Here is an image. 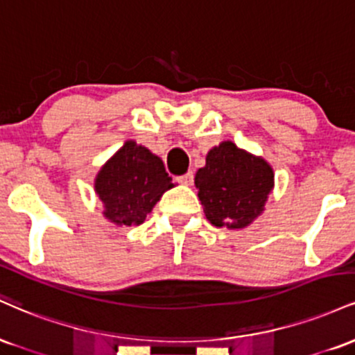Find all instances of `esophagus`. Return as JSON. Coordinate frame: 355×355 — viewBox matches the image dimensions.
Here are the masks:
<instances>
[{
	"label": "esophagus",
	"instance_id": "1",
	"mask_svg": "<svg viewBox=\"0 0 355 355\" xmlns=\"http://www.w3.org/2000/svg\"><path fill=\"white\" fill-rule=\"evenodd\" d=\"M177 180L182 183V185H190L191 182H193V172H187L180 175V177H177Z\"/></svg>",
	"mask_w": 355,
	"mask_h": 355
}]
</instances>
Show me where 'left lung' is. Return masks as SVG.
Instances as JSON below:
<instances>
[{
    "label": "left lung",
    "mask_w": 355,
    "mask_h": 355,
    "mask_svg": "<svg viewBox=\"0 0 355 355\" xmlns=\"http://www.w3.org/2000/svg\"><path fill=\"white\" fill-rule=\"evenodd\" d=\"M195 187L211 225L245 229L263 211L274 189V170L263 158L222 141L207 153Z\"/></svg>",
    "instance_id": "1"
}]
</instances>
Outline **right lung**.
<instances>
[{
  "mask_svg": "<svg viewBox=\"0 0 355 355\" xmlns=\"http://www.w3.org/2000/svg\"><path fill=\"white\" fill-rule=\"evenodd\" d=\"M173 187L164 162L145 146L128 140L100 168L95 191L103 215L115 225H140L162 195Z\"/></svg>",
  "mask_w": 355,
  "mask_h": 355,
  "instance_id": "1",
  "label": "right lung"
}]
</instances>
